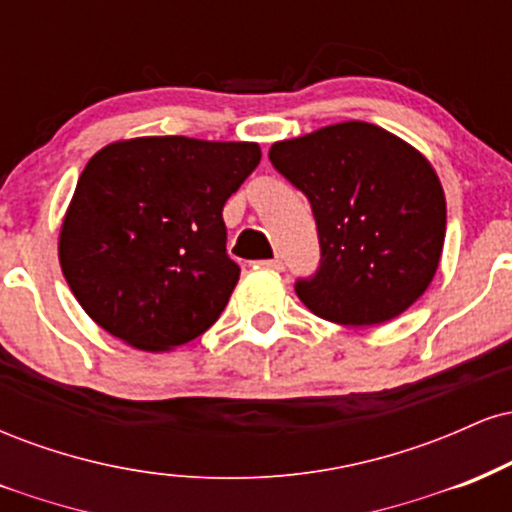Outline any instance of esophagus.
<instances>
[{
    "instance_id": "esophagus-1",
    "label": "esophagus",
    "mask_w": 512,
    "mask_h": 512,
    "mask_svg": "<svg viewBox=\"0 0 512 512\" xmlns=\"http://www.w3.org/2000/svg\"><path fill=\"white\" fill-rule=\"evenodd\" d=\"M257 269H269V272H284V262L281 260H262L255 264Z\"/></svg>"
}]
</instances>
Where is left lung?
Returning a JSON list of instances; mask_svg holds the SVG:
<instances>
[{
    "label": "left lung",
    "instance_id": "obj_1",
    "mask_svg": "<svg viewBox=\"0 0 512 512\" xmlns=\"http://www.w3.org/2000/svg\"><path fill=\"white\" fill-rule=\"evenodd\" d=\"M269 161L308 197L317 223L320 267L296 281L305 308L370 327L424 296L445 240V195L426 156L351 120L276 142Z\"/></svg>",
    "mask_w": 512,
    "mask_h": 512
}]
</instances>
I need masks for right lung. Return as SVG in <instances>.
Wrapping results in <instances>:
<instances>
[{
    "mask_svg": "<svg viewBox=\"0 0 512 512\" xmlns=\"http://www.w3.org/2000/svg\"><path fill=\"white\" fill-rule=\"evenodd\" d=\"M252 142L139 137L86 163L60 231L69 289L96 325L142 351L207 332L240 267L223 204L260 163Z\"/></svg>",
    "mask_w": 512,
    "mask_h": 512,
    "instance_id": "1",
    "label": "right lung"
}]
</instances>
